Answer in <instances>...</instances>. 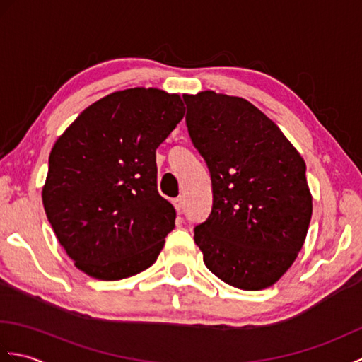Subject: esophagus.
<instances>
[{"instance_id":"1","label":"esophagus","mask_w":362,"mask_h":362,"mask_svg":"<svg viewBox=\"0 0 362 362\" xmlns=\"http://www.w3.org/2000/svg\"><path fill=\"white\" fill-rule=\"evenodd\" d=\"M173 205H174V209L180 213L183 210V206H185V202H183V197H175L174 201H173Z\"/></svg>"}]
</instances>
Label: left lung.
<instances>
[{
    "mask_svg": "<svg viewBox=\"0 0 362 362\" xmlns=\"http://www.w3.org/2000/svg\"><path fill=\"white\" fill-rule=\"evenodd\" d=\"M183 99L189 138L211 177V213L194 227L204 263L230 286H271L294 263L310 227L305 161L245 99L214 91Z\"/></svg>",
    "mask_w": 362,
    "mask_h": 362,
    "instance_id": "left-lung-1",
    "label": "left lung"
}]
</instances>
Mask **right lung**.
<instances>
[{"mask_svg":"<svg viewBox=\"0 0 362 362\" xmlns=\"http://www.w3.org/2000/svg\"><path fill=\"white\" fill-rule=\"evenodd\" d=\"M183 113L179 95L122 90L87 107L54 144L43 206L82 272L121 280L156 263L175 226L157 189L156 149Z\"/></svg>","mask_w":362,"mask_h":362,"instance_id":"add662e5","label":"right lung"}]
</instances>
